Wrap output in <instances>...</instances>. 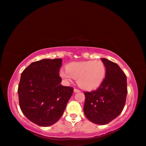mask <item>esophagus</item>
<instances>
[{
    "label": "esophagus",
    "mask_w": 146,
    "mask_h": 146,
    "mask_svg": "<svg viewBox=\"0 0 146 146\" xmlns=\"http://www.w3.org/2000/svg\"><path fill=\"white\" fill-rule=\"evenodd\" d=\"M81 91H80V90H79V89H74V92H75V93H79V92H80Z\"/></svg>",
    "instance_id": "34e87169"
}]
</instances>
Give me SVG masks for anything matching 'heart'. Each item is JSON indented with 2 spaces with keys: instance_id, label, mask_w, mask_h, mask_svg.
Segmentation results:
<instances>
[{
  "instance_id": "obj_1",
  "label": "heart",
  "mask_w": 146,
  "mask_h": 146,
  "mask_svg": "<svg viewBox=\"0 0 146 146\" xmlns=\"http://www.w3.org/2000/svg\"><path fill=\"white\" fill-rule=\"evenodd\" d=\"M60 76L67 83L77 79L80 87L87 91L99 87L106 76V67L101 61H83L67 65V69L60 71Z\"/></svg>"
}]
</instances>
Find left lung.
I'll return each instance as SVG.
<instances>
[{"mask_svg": "<svg viewBox=\"0 0 146 146\" xmlns=\"http://www.w3.org/2000/svg\"><path fill=\"white\" fill-rule=\"evenodd\" d=\"M101 60L106 67V77L97 89L84 93V113L91 122L104 125L122 112L128 91L126 76L120 67L106 59Z\"/></svg>", "mask_w": 146, "mask_h": 146, "instance_id": "8db88e82", "label": "left lung"}]
</instances>
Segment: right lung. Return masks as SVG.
<instances>
[{
  "mask_svg": "<svg viewBox=\"0 0 146 146\" xmlns=\"http://www.w3.org/2000/svg\"><path fill=\"white\" fill-rule=\"evenodd\" d=\"M61 65V59H44L32 63L22 73L18 89L20 109L40 126L57 122L73 94V87L60 84Z\"/></svg>",
  "mask_w": 146,
  "mask_h": 146,
  "instance_id": "1",
  "label": "right lung"
}]
</instances>
